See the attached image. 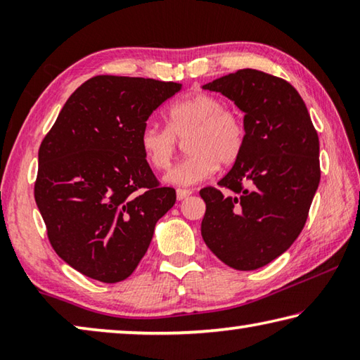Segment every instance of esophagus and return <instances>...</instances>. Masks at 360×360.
I'll use <instances>...</instances> for the list:
<instances>
[{"mask_svg":"<svg viewBox=\"0 0 360 360\" xmlns=\"http://www.w3.org/2000/svg\"><path fill=\"white\" fill-rule=\"evenodd\" d=\"M188 195H192V191H188V188H178V191H176V197H178V200H184Z\"/></svg>","mask_w":360,"mask_h":360,"instance_id":"obj_1","label":"esophagus"}]
</instances>
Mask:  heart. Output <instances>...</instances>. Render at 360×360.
Here are the masks:
<instances>
[{"label":"heart","mask_w":360,"mask_h":360,"mask_svg":"<svg viewBox=\"0 0 360 360\" xmlns=\"http://www.w3.org/2000/svg\"><path fill=\"white\" fill-rule=\"evenodd\" d=\"M168 129L148 122L139 131V148L149 165L167 169L186 139L188 155L169 169L165 179L176 186H192L208 179L216 167L229 168L238 160L246 143L241 112L210 94H192L176 100L167 111Z\"/></svg>","instance_id":"heart-1"}]
</instances>
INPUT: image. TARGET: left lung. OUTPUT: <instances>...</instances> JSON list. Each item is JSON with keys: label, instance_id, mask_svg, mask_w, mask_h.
<instances>
[{"label": "left lung", "instance_id": "obj_1", "mask_svg": "<svg viewBox=\"0 0 360 360\" xmlns=\"http://www.w3.org/2000/svg\"><path fill=\"white\" fill-rule=\"evenodd\" d=\"M203 89L245 112L246 143L219 188L200 191L202 236L225 265L257 270L288 251L304 227L321 181L318 131L302 96L281 77L246 68Z\"/></svg>", "mask_w": 360, "mask_h": 360}]
</instances>
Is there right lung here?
Listing matches in <instances>:
<instances>
[{
  "label": "right lung",
  "mask_w": 360,
  "mask_h": 360,
  "mask_svg": "<svg viewBox=\"0 0 360 360\" xmlns=\"http://www.w3.org/2000/svg\"><path fill=\"white\" fill-rule=\"evenodd\" d=\"M181 84L95 76L76 89L42 139L34 200L60 257L101 283L129 278L158 219L176 202L139 148L149 115Z\"/></svg>",
  "instance_id": "add662e5"
}]
</instances>
